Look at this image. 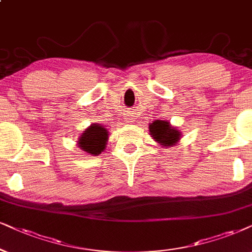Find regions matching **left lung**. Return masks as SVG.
<instances>
[{"label": "left lung", "mask_w": 252, "mask_h": 252, "mask_svg": "<svg viewBox=\"0 0 252 252\" xmlns=\"http://www.w3.org/2000/svg\"><path fill=\"white\" fill-rule=\"evenodd\" d=\"M150 136L155 139L158 145L163 148H172L179 143L181 138V132L177 126H173L168 121L156 120L149 124Z\"/></svg>", "instance_id": "left-lung-1"}]
</instances>
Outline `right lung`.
<instances>
[{"instance_id":"1","label":"right lung","mask_w":252,"mask_h":252,"mask_svg":"<svg viewBox=\"0 0 252 252\" xmlns=\"http://www.w3.org/2000/svg\"><path fill=\"white\" fill-rule=\"evenodd\" d=\"M108 137V130L101 124L94 123L81 132L76 145L86 154L98 156L106 149Z\"/></svg>"}]
</instances>
